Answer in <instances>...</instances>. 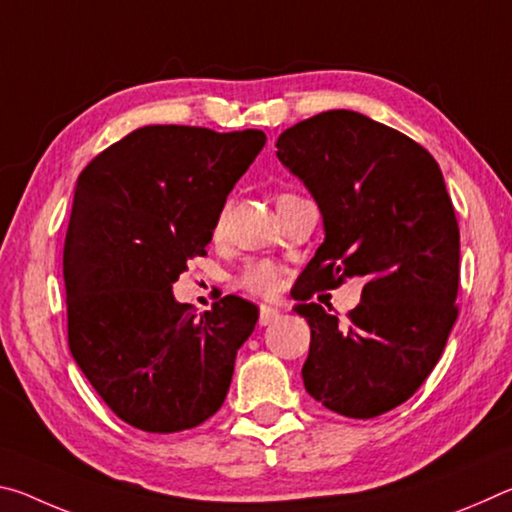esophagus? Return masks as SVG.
I'll list each match as a JSON object with an SVG mask.
<instances>
[{
  "instance_id": "1",
  "label": "esophagus",
  "mask_w": 512,
  "mask_h": 512,
  "mask_svg": "<svg viewBox=\"0 0 512 512\" xmlns=\"http://www.w3.org/2000/svg\"><path fill=\"white\" fill-rule=\"evenodd\" d=\"M277 318H280V311L275 307H268V305L259 307V325H271Z\"/></svg>"
}]
</instances>
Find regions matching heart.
I'll list each match as a JSON object with an SVG mask.
<instances>
[{"label":"heart","instance_id":"heart-1","mask_svg":"<svg viewBox=\"0 0 512 512\" xmlns=\"http://www.w3.org/2000/svg\"><path fill=\"white\" fill-rule=\"evenodd\" d=\"M221 221H223V214L219 216V219H216L214 232H219ZM237 284L241 289H246L248 293H253V296L271 298V296H275L277 289H280L282 271L275 264L264 262V259H259V262H248L239 271Z\"/></svg>","mask_w":512,"mask_h":512}]
</instances>
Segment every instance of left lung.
Returning <instances> with one entry per match:
<instances>
[{
	"label": "left lung",
	"instance_id": "8db88e82",
	"mask_svg": "<svg viewBox=\"0 0 512 512\" xmlns=\"http://www.w3.org/2000/svg\"><path fill=\"white\" fill-rule=\"evenodd\" d=\"M275 146L325 225L296 293L311 327L302 381L325 409L375 418L418 391L458 316L461 237L443 171L411 137L352 110L300 121ZM348 276L367 284L343 328L306 300Z\"/></svg>",
	"mask_w": 512,
	"mask_h": 512
}]
</instances>
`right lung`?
Returning <instances> with one entry per match:
<instances>
[{"instance_id": "add662e5", "label": "right lung", "mask_w": 512, "mask_h": 512, "mask_svg": "<svg viewBox=\"0 0 512 512\" xmlns=\"http://www.w3.org/2000/svg\"><path fill=\"white\" fill-rule=\"evenodd\" d=\"M264 144L253 128L144 126L81 171L63 250L67 341L101 400L137 429H192L228 395L259 309L225 296L196 316L171 287L205 255Z\"/></svg>"}]
</instances>
